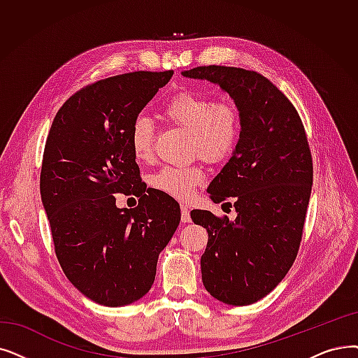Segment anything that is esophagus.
<instances>
[{
    "label": "esophagus",
    "instance_id": "1",
    "mask_svg": "<svg viewBox=\"0 0 358 358\" xmlns=\"http://www.w3.org/2000/svg\"><path fill=\"white\" fill-rule=\"evenodd\" d=\"M181 221H182L184 224L192 222V217H190V210H189V208L185 206V205H181Z\"/></svg>",
    "mask_w": 358,
    "mask_h": 358
}]
</instances>
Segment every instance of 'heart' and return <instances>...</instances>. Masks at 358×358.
<instances>
[{"instance_id": "obj_1", "label": "heart", "mask_w": 358, "mask_h": 358, "mask_svg": "<svg viewBox=\"0 0 358 358\" xmlns=\"http://www.w3.org/2000/svg\"><path fill=\"white\" fill-rule=\"evenodd\" d=\"M164 118L190 134L192 157H200L209 164L228 161L234 155L241 136V111L231 101H217L203 93L181 90L171 96L162 108ZM130 148L138 162L153 157L155 129L143 117L133 121ZM205 173L199 165L164 166L150 178V185L169 197L190 200L199 185L203 184Z\"/></svg>"}]
</instances>
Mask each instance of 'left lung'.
<instances>
[{"instance_id":"1","label":"left lung","mask_w":358,"mask_h":358,"mask_svg":"<svg viewBox=\"0 0 358 358\" xmlns=\"http://www.w3.org/2000/svg\"><path fill=\"white\" fill-rule=\"evenodd\" d=\"M182 76L217 83L241 111L238 146L208 187L215 203L234 206L236 221L209 210L190 215L209 236L200 259L208 292L225 304H253L282 281L299 253L313 184L307 134L297 110L265 76L221 66Z\"/></svg>"}]
</instances>
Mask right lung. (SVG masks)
<instances>
[{
  "label": "right lung",
  "mask_w": 358,
  "mask_h": 358,
  "mask_svg": "<svg viewBox=\"0 0 358 358\" xmlns=\"http://www.w3.org/2000/svg\"><path fill=\"white\" fill-rule=\"evenodd\" d=\"M174 71H134L93 82L59 108L43 149L41 196L69 281L102 306L150 289L158 256L180 224V205L146 189L130 148L133 121ZM139 197L118 210L114 194Z\"/></svg>",
  "instance_id": "add662e5"
}]
</instances>
